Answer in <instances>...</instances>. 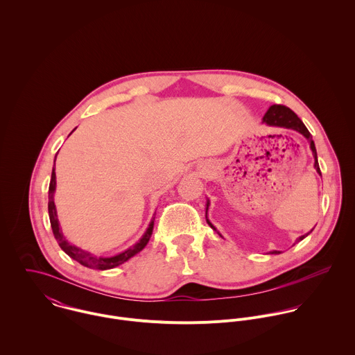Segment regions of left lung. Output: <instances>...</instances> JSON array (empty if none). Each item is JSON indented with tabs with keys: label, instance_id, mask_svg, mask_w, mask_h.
Here are the masks:
<instances>
[{
	"label": "left lung",
	"instance_id": "obj_1",
	"mask_svg": "<svg viewBox=\"0 0 355 355\" xmlns=\"http://www.w3.org/2000/svg\"><path fill=\"white\" fill-rule=\"evenodd\" d=\"M263 121H265L266 124H269V125H277V127L293 128V130L301 132L304 137H306V138L309 139V142H310V149H311L313 155H314V159H315V161H314V168H315L317 172L321 175V171H320V166H318V161H317V152H315V146H314V142H313V139H311V135H310L309 130L304 127L302 120H301L288 106H284V105H272V106L268 109V112L265 113ZM206 210H207V207H206ZM206 221H207V224L216 231V228L210 224V221H209V220H206ZM304 236H307V234L304 235V236H301V238L298 239V242L302 241ZM273 253L277 254L279 252H273Z\"/></svg>",
	"mask_w": 355,
	"mask_h": 355
}]
</instances>
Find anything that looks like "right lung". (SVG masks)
Returning a JSON list of instances; mask_svg holds the SVG:
<instances>
[{
    "label": "right lung",
    "mask_w": 355,
    "mask_h": 355,
    "mask_svg": "<svg viewBox=\"0 0 355 355\" xmlns=\"http://www.w3.org/2000/svg\"><path fill=\"white\" fill-rule=\"evenodd\" d=\"M55 161V159H54ZM55 190V172L53 169L51 172V184H49V203H48V209H49V218H51V230H53V235L58 243V246L68 254L71 258H73L75 261H78L79 263H82L83 266L92 268V269H98V270H106V269H112L114 266H119L121 263H124L125 261H128L131 257H134L135 254L139 253L141 250H144V248L148 245L150 236L153 234V227H154V218L152 223L149 224L148 231L145 232V235L142 236V239L132 248H130L128 250H125L124 253L117 254L114 257H109V258H98L92 253H87L71 243H68V241L62 236L60 225H58V220H57V213H55V206L53 201V194Z\"/></svg>",
    "instance_id": "right-lung-1"
}]
</instances>
